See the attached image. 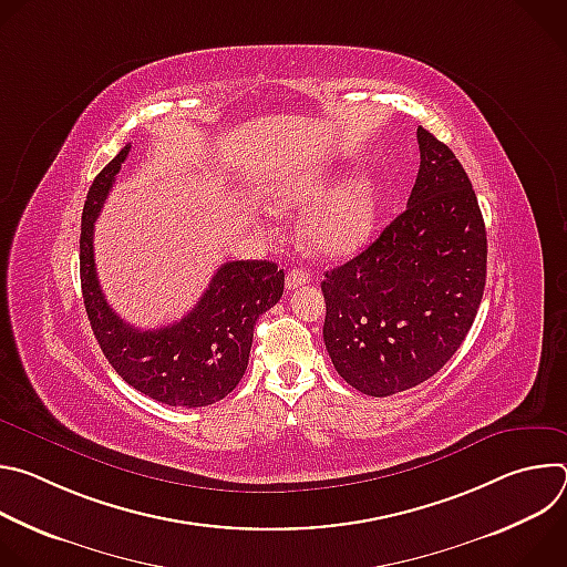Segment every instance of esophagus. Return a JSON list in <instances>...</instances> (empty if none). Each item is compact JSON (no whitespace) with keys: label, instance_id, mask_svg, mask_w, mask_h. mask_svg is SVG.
<instances>
[{"label":"esophagus","instance_id":"obj_1","mask_svg":"<svg viewBox=\"0 0 567 567\" xmlns=\"http://www.w3.org/2000/svg\"><path fill=\"white\" fill-rule=\"evenodd\" d=\"M305 282H307V274H305V271H300V269H291V271L287 274V278H285V285H287V289H289V291H293V289L302 287Z\"/></svg>","mask_w":567,"mask_h":567}]
</instances>
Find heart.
<instances>
[{
  "mask_svg": "<svg viewBox=\"0 0 567 567\" xmlns=\"http://www.w3.org/2000/svg\"><path fill=\"white\" fill-rule=\"evenodd\" d=\"M322 168L300 166L278 175L267 188V202L278 213L307 208L298 233L302 245L322 258H346L368 245L381 215V188L374 175L357 173L328 188Z\"/></svg>",
  "mask_w": 567,
  "mask_h": 567,
  "instance_id": "b5f03b06",
  "label": "heart"
}]
</instances>
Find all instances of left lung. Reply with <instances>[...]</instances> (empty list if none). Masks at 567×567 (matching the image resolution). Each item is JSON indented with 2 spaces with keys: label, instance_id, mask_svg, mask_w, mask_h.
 Returning a JSON list of instances; mask_svg holds the SVG:
<instances>
[{
  "label": "left lung",
  "instance_id": "1",
  "mask_svg": "<svg viewBox=\"0 0 567 567\" xmlns=\"http://www.w3.org/2000/svg\"><path fill=\"white\" fill-rule=\"evenodd\" d=\"M417 143L406 210L320 282L322 341L337 372L370 396L442 370L468 334L487 280V230L462 164L424 127Z\"/></svg>",
  "mask_w": 567,
  "mask_h": 567
}]
</instances>
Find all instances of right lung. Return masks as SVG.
<instances>
[{"mask_svg": "<svg viewBox=\"0 0 567 567\" xmlns=\"http://www.w3.org/2000/svg\"><path fill=\"white\" fill-rule=\"evenodd\" d=\"M127 154L130 145L96 175L83 208L80 285L87 318L125 383L168 406H210L245 377L256 320L280 300L285 271L267 260L226 262L182 320L158 330L132 328L107 305L94 262V221Z\"/></svg>", "mask_w": 567, "mask_h": 567, "instance_id": "right-lung-1", "label": "right lung"}]
</instances>
